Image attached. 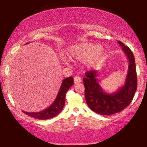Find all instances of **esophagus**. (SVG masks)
Listing matches in <instances>:
<instances>
[{
  "instance_id": "34e87169",
  "label": "esophagus",
  "mask_w": 147,
  "mask_h": 147,
  "mask_svg": "<svg viewBox=\"0 0 147 147\" xmlns=\"http://www.w3.org/2000/svg\"><path fill=\"white\" fill-rule=\"evenodd\" d=\"M80 82H82V79L80 76H76L74 78V83L75 84H79Z\"/></svg>"
}]
</instances>
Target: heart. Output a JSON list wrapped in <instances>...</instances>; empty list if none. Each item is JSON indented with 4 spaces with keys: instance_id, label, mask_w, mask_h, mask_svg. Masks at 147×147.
I'll return each instance as SVG.
<instances>
[{
    "instance_id": "b5f03b06",
    "label": "heart",
    "mask_w": 147,
    "mask_h": 147,
    "mask_svg": "<svg viewBox=\"0 0 147 147\" xmlns=\"http://www.w3.org/2000/svg\"><path fill=\"white\" fill-rule=\"evenodd\" d=\"M68 57L79 61H85L89 66L100 65L106 55L103 46L89 42H82L71 46L67 50Z\"/></svg>"
}]
</instances>
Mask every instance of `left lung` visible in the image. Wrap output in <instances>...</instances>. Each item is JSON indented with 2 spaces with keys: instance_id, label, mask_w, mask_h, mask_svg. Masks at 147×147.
Wrapping results in <instances>:
<instances>
[{
  "instance_id": "left-lung-1",
  "label": "left lung",
  "mask_w": 147,
  "mask_h": 147,
  "mask_svg": "<svg viewBox=\"0 0 147 147\" xmlns=\"http://www.w3.org/2000/svg\"><path fill=\"white\" fill-rule=\"evenodd\" d=\"M118 43L122 47L128 61V72L124 85L114 93H107L99 84L97 78L99 76L98 71L95 70L86 72V77L83 79L86 103L92 111L101 115H111L123 110L132 102L137 88L133 53L122 42L118 41Z\"/></svg>"
}]
</instances>
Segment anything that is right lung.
Segmentation results:
<instances>
[{"mask_svg": "<svg viewBox=\"0 0 147 147\" xmlns=\"http://www.w3.org/2000/svg\"><path fill=\"white\" fill-rule=\"evenodd\" d=\"M26 43V44H27ZM74 84L73 77H69L62 81L61 87L57 97L50 106L46 109L38 112H27L23 111L25 114L39 120H47L58 115L64 107L65 102V94L68 90Z\"/></svg>", "mask_w": 147, "mask_h": 147, "instance_id": "obj_1", "label": "right lung"}]
</instances>
